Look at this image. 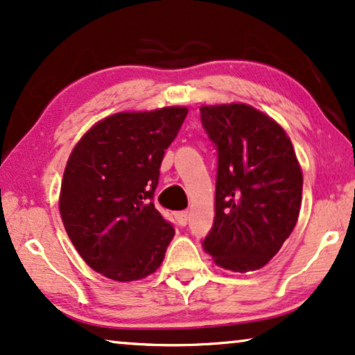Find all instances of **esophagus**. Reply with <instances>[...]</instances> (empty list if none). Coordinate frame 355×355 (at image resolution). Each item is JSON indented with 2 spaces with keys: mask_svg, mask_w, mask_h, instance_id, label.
<instances>
[{
  "mask_svg": "<svg viewBox=\"0 0 355 355\" xmlns=\"http://www.w3.org/2000/svg\"><path fill=\"white\" fill-rule=\"evenodd\" d=\"M188 219H190V213H188V211H180V213H177V221L180 226H187Z\"/></svg>",
  "mask_w": 355,
  "mask_h": 355,
  "instance_id": "1",
  "label": "esophagus"
}]
</instances>
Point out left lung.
<instances>
[{
	"label": "left lung",
	"mask_w": 355,
	"mask_h": 355,
	"mask_svg": "<svg viewBox=\"0 0 355 355\" xmlns=\"http://www.w3.org/2000/svg\"><path fill=\"white\" fill-rule=\"evenodd\" d=\"M218 147L216 208L203 248L224 270L266 267L297 226L303 172L288 134L245 103L203 105Z\"/></svg>",
	"instance_id": "8db88e82"
}]
</instances>
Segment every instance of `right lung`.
<instances>
[{
	"label": "right lung",
	"mask_w": 355,
	"mask_h": 355,
	"mask_svg": "<svg viewBox=\"0 0 355 355\" xmlns=\"http://www.w3.org/2000/svg\"><path fill=\"white\" fill-rule=\"evenodd\" d=\"M188 107L121 111L83 134L67 160L58 209L71 244L110 280L149 277L175 231L152 203L160 164Z\"/></svg>",
	"instance_id": "1"
}]
</instances>
